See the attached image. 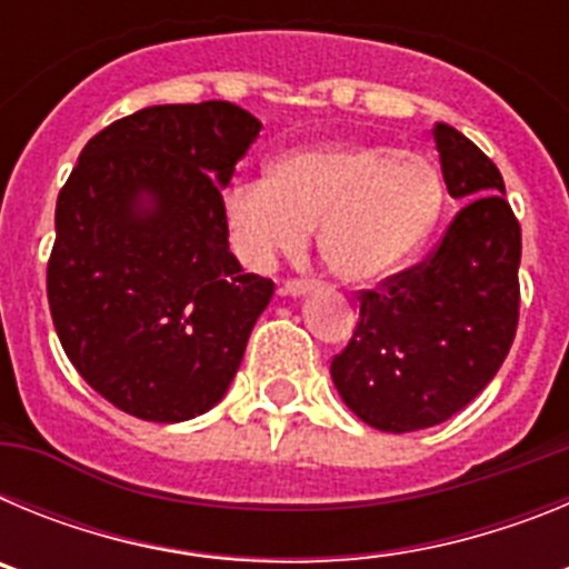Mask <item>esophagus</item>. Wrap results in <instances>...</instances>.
I'll list each match as a JSON object with an SVG mask.
<instances>
[{
    "instance_id": "1",
    "label": "esophagus",
    "mask_w": 569,
    "mask_h": 569,
    "mask_svg": "<svg viewBox=\"0 0 569 569\" xmlns=\"http://www.w3.org/2000/svg\"><path fill=\"white\" fill-rule=\"evenodd\" d=\"M316 284H319L316 279H288L281 290H284L288 296H301V293H308V290H313Z\"/></svg>"
}]
</instances>
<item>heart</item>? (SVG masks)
<instances>
[{
	"instance_id": "obj_1",
	"label": "heart",
	"mask_w": 569,
	"mask_h": 569,
	"mask_svg": "<svg viewBox=\"0 0 569 569\" xmlns=\"http://www.w3.org/2000/svg\"><path fill=\"white\" fill-rule=\"evenodd\" d=\"M445 179L427 156L393 144L325 142L279 156L268 182L224 193V228L241 261L268 268L308 248L345 281H373L401 268L445 210Z\"/></svg>"
}]
</instances>
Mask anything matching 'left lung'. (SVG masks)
Instances as JSON below:
<instances>
[{"label":"left lung","instance_id":"1","mask_svg":"<svg viewBox=\"0 0 569 569\" xmlns=\"http://www.w3.org/2000/svg\"><path fill=\"white\" fill-rule=\"evenodd\" d=\"M436 150L465 208L430 253L359 290V321L330 376L345 405L385 433L447 421L499 373L519 328L521 224L499 168L450 124Z\"/></svg>","mask_w":569,"mask_h":569}]
</instances>
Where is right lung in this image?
Segmentation results:
<instances>
[{
  "instance_id": "add662e5",
  "label": "right lung",
  "mask_w": 569,
  "mask_h": 569,
  "mask_svg": "<svg viewBox=\"0 0 569 569\" xmlns=\"http://www.w3.org/2000/svg\"><path fill=\"white\" fill-rule=\"evenodd\" d=\"M261 122L230 102L156 104L79 153L57 199L50 319L104 401L173 425L228 393L273 281L228 244L222 188Z\"/></svg>"
}]
</instances>
